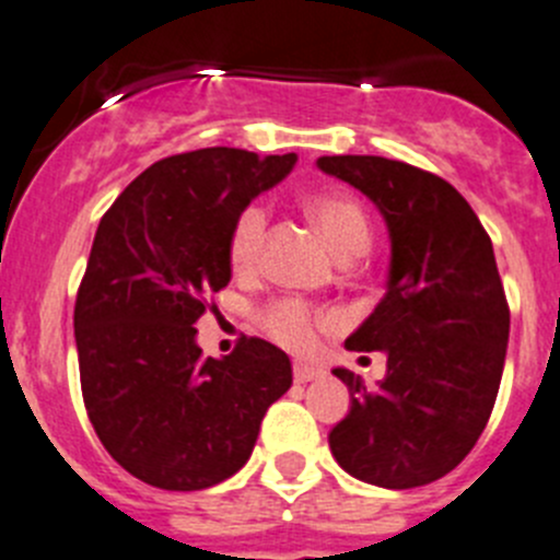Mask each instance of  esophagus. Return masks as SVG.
I'll list each match as a JSON object with an SVG mask.
<instances>
[{
  "mask_svg": "<svg viewBox=\"0 0 560 560\" xmlns=\"http://www.w3.org/2000/svg\"><path fill=\"white\" fill-rule=\"evenodd\" d=\"M292 374H295V383H312V380L323 377V369L319 366H312V363H301L298 361L295 366H292Z\"/></svg>",
  "mask_w": 560,
  "mask_h": 560,
  "instance_id": "34e87169",
  "label": "esophagus"
}]
</instances>
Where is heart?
<instances>
[{
	"mask_svg": "<svg viewBox=\"0 0 560 560\" xmlns=\"http://www.w3.org/2000/svg\"><path fill=\"white\" fill-rule=\"evenodd\" d=\"M306 208L341 257L363 252V246L369 243V219L355 197L328 188V191L312 194ZM265 235H268V210L259 202L246 205L235 215L230 237H226V257H230L232 268L252 270L259 262ZM257 319L265 334L279 345L290 347V350H308L317 339V330L330 325L334 314L312 306L301 298H276L268 306L259 308Z\"/></svg>",
	"mask_w": 560,
	"mask_h": 560,
	"instance_id": "b5f03b06",
	"label": "heart"
}]
</instances>
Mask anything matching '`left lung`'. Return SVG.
I'll list each match as a JSON object with an SVG mask.
<instances>
[{
  "label": "left lung",
  "mask_w": 560,
  "mask_h": 560,
  "mask_svg": "<svg viewBox=\"0 0 560 560\" xmlns=\"http://www.w3.org/2000/svg\"><path fill=\"white\" fill-rule=\"evenodd\" d=\"M317 166L366 194L390 232L388 292L345 341L385 352L388 372L369 388L334 369L352 407L330 430V452L366 485H432L476 446L501 385L509 303L492 241L432 172L380 155H323Z\"/></svg>",
  "instance_id": "obj_1"
}]
</instances>
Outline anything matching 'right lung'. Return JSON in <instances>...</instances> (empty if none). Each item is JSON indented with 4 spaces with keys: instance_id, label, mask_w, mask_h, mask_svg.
I'll use <instances>...</instances> for the list:
<instances>
[{
    "instance_id": "obj_1",
    "label": "right lung",
    "mask_w": 560,
    "mask_h": 560,
    "mask_svg": "<svg viewBox=\"0 0 560 560\" xmlns=\"http://www.w3.org/2000/svg\"><path fill=\"white\" fill-rule=\"evenodd\" d=\"M295 153L205 148L155 161L103 213L73 312L81 396L130 476L191 492L246 465L268 407L292 385L284 350L241 336L205 358L197 319L230 284L235 215Z\"/></svg>"
}]
</instances>
